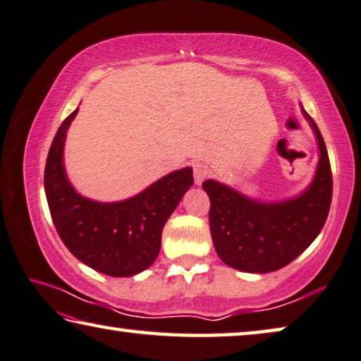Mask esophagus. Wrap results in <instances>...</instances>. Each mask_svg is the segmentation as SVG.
<instances>
[{"instance_id": "esophagus-1", "label": "esophagus", "mask_w": 361, "mask_h": 361, "mask_svg": "<svg viewBox=\"0 0 361 361\" xmlns=\"http://www.w3.org/2000/svg\"><path fill=\"white\" fill-rule=\"evenodd\" d=\"M210 173L209 167L205 164H196L194 165V181L197 183V185H201V183L207 178Z\"/></svg>"}]
</instances>
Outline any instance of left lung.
Here are the masks:
<instances>
[{
	"label": "left lung",
	"mask_w": 361,
	"mask_h": 361,
	"mask_svg": "<svg viewBox=\"0 0 361 361\" xmlns=\"http://www.w3.org/2000/svg\"><path fill=\"white\" fill-rule=\"evenodd\" d=\"M310 120L319 146V162L310 188L295 199L265 204L214 180L202 183L210 197L209 223L220 259L236 270L270 273L289 265L310 245L328 219L333 173L322 133Z\"/></svg>",
	"instance_id": "8db88e82"
}]
</instances>
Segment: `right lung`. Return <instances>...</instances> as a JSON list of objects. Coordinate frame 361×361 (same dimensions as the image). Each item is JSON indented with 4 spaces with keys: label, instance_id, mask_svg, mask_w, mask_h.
Returning <instances> with one entry per match:
<instances>
[{
    "label": "right lung",
    "instance_id": "add662e5",
    "mask_svg": "<svg viewBox=\"0 0 361 361\" xmlns=\"http://www.w3.org/2000/svg\"><path fill=\"white\" fill-rule=\"evenodd\" d=\"M77 112L61 123L48 152L44 192L51 219L66 247L85 265L109 276H133L157 259L164 225L192 185V170L171 171L122 202L82 197L68 183L62 164L67 128Z\"/></svg>",
    "mask_w": 361,
    "mask_h": 361
}]
</instances>
